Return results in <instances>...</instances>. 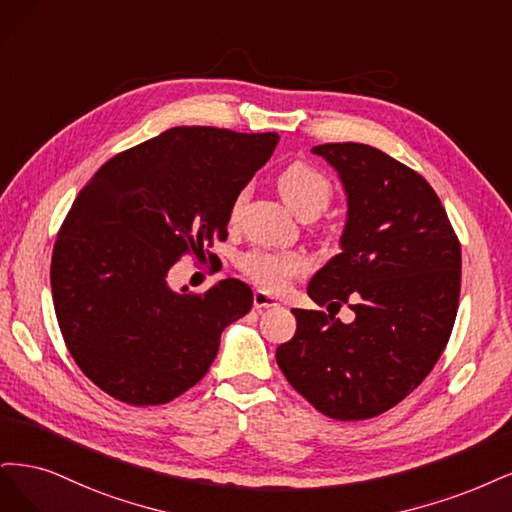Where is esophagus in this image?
<instances>
[{"label":"esophagus","instance_id":"34e87169","mask_svg":"<svg viewBox=\"0 0 512 512\" xmlns=\"http://www.w3.org/2000/svg\"><path fill=\"white\" fill-rule=\"evenodd\" d=\"M253 304H255L257 310H261V308H274V306H278V300L274 298V295L257 289V291L253 293Z\"/></svg>","mask_w":512,"mask_h":512}]
</instances>
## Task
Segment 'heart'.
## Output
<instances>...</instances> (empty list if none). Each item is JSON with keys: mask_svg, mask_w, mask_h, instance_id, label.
<instances>
[{"mask_svg": "<svg viewBox=\"0 0 512 512\" xmlns=\"http://www.w3.org/2000/svg\"><path fill=\"white\" fill-rule=\"evenodd\" d=\"M278 189L280 195L285 197V202L298 214H302L304 210L321 212L329 204V197H332V185H329L325 174L312 168L306 161L289 163L278 176ZM240 200L234 204V214L240 206ZM240 268L263 289L283 291L293 278L306 272V261L295 253L272 255L255 251L242 257Z\"/></svg>", "mask_w": 512, "mask_h": 512, "instance_id": "1", "label": "heart"}]
</instances>
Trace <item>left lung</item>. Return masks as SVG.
Returning a JSON list of instances; mask_svg holds the SVG:
<instances>
[{"label": "left lung", "mask_w": 512, "mask_h": 512, "mask_svg": "<svg viewBox=\"0 0 512 512\" xmlns=\"http://www.w3.org/2000/svg\"><path fill=\"white\" fill-rule=\"evenodd\" d=\"M346 195L340 253L310 278V300L335 310L291 312L295 336L276 349L291 387L323 415H381L432 372L459 304L461 249L436 191L368 144H319ZM342 303L351 324L333 315Z\"/></svg>", "instance_id": "left-lung-1"}]
</instances>
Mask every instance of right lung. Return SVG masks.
I'll use <instances>...</instances> for the list:
<instances>
[{
    "label": "right lung",
    "mask_w": 512,
    "mask_h": 512,
    "mask_svg": "<svg viewBox=\"0 0 512 512\" xmlns=\"http://www.w3.org/2000/svg\"><path fill=\"white\" fill-rule=\"evenodd\" d=\"M276 144L278 134L172 127L106 161L76 197L53 251V302L74 361L112 398H178L208 372L223 329L251 310L242 280L187 295L168 272L227 238L240 191Z\"/></svg>",
    "instance_id": "add662e5"
}]
</instances>
